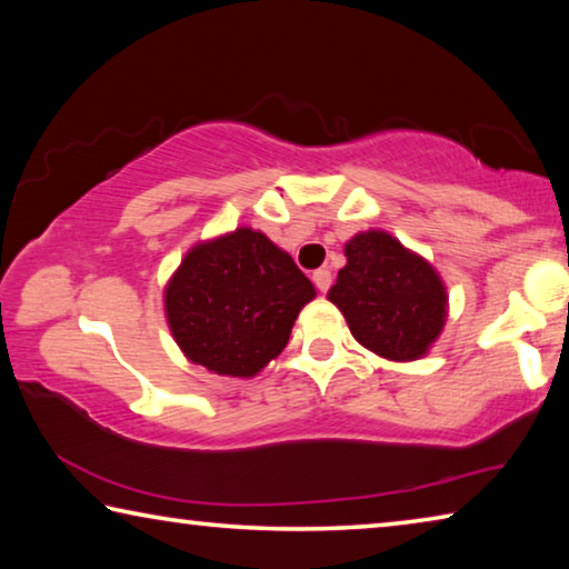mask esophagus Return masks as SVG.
Masks as SVG:
<instances>
[{"instance_id": "obj_1", "label": "esophagus", "mask_w": 569, "mask_h": 569, "mask_svg": "<svg viewBox=\"0 0 569 569\" xmlns=\"http://www.w3.org/2000/svg\"><path fill=\"white\" fill-rule=\"evenodd\" d=\"M313 283L319 288L321 293H326L331 288V271H326V268H319V271H313Z\"/></svg>"}]
</instances>
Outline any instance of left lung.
I'll return each mask as SVG.
<instances>
[{
	"instance_id": "left-lung-1",
	"label": "left lung",
	"mask_w": 569,
	"mask_h": 569,
	"mask_svg": "<svg viewBox=\"0 0 569 569\" xmlns=\"http://www.w3.org/2000/svg\"><path fill=\"white\" fill-rule=\"evenodd\" d=\"M343 253L329 301L353 339L389 361L421 359L447 323V288L435 266L383 230L356 233Z\"/></svg>"
}]
</instances>
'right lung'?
<instances>
[{
    "instance_id": "obj_1",
    "label": "right lung",
    "mask_w": 569,
    "mask_h": 569,
    "mask_svg": "<svg viewBox=\"0 0 569 569\" xmlns=\"http://www.w3.org/2000/svg\"><path fill=\"white\" fill-rule=\"evenodd\" d=\"M316 288L261 230L192 246L166 286V316L180 351L220 377L250 379L286 349Z\"/></svg>"
}]
</instances>
